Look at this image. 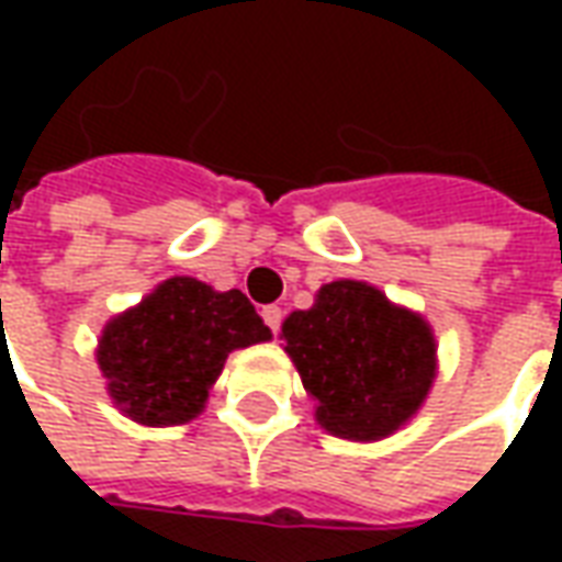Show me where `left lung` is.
<instances>
[{"label": "left lung", "instance_id": "obj_1", "mask_svg": "<svg viewBox=\"0 0 562 562\" xmlns=\"http://www.w3.org/2000/svg\"><path fill=\"white\" fill-rule=\"evenodd\" d=\"M265 340L270 328L240 289L171 277L104 325L95 358L108 394L132 422L171 427L204 409L234 349Z\"/></svg>", "mask_w": 562, "mask_h": 562}]
</instances>
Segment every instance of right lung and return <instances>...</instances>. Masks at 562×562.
Listing matches in <instances>:
<instances>
[{
  "label": "right lung",
  "instance_id": "add662e5",
  "mask_svg": "<svg viewBox=\"0 0 562 562\" xmlns=\"http://www.w3.org/2000/svg\"><path fill=\"white\" fill-rule=\"evenodd\" d=\"M304 389L328 434L391 436L418 413L436 379V342L422 316L358 280L322 285L316 304L282 322Z\"/></svg>",
  "mask_w": 562,
  "mask_h": 562
}]
</instances>
